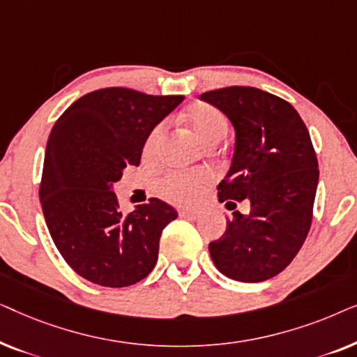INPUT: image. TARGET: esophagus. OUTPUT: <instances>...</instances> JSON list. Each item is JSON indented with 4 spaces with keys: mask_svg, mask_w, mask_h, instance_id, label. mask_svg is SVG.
Segmentation results:
<instances>
[{
    "mask_svg": "<svg viewBox=\"0 0 357 357\" xmlns=\"http://www.w3.org/2000/svg\"><path fill=\"white\" fill-rule=\"evenodd\" d=\"M178 214L187 219H197L199 216V213L195 211V209H178Z\"/></svg>",
    "mask_w": 357,
    "mask_h": 357,
    "instance_id": "1",
    "label": "esophagus"
}]
</instances>
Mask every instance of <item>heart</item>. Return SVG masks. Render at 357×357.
Returning <instances> with one entry per match:
<instances>
[{
  "label": "heart",
  "instance_id": "heart-1",
  "mask_svg": "<svg viewBox=\"0 0 357 357\" xmlns=\"http://www.w3.org/2000/svg\"><path fill=\"white\" fill-rule=\"evenodd\" d=\"M185 120L195 135L203 143L219 141L226 135L227 121L221 112L209 105L195 107L185 115ZM164 141V125L154 126L149 131L148 138L143 146L144 159H153L158 155L160 144ZM208 177L202 172H187V174H172L160 180L159 190L164 197L172 199L175 203L188 204L193 203L202 193Z\"/></svg>",
  "mask_w": 357,
  "mask_h": 357
}]
</instances>
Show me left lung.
I'll return each instance as SVG.
<instances>
[{"mask_svg": "<svg viewBox=\"0 0 357 357\" xmlns=\"http://www.w3.org/2000/svg\"><path fill=\"white\" fill-rule=\"evenodd\" d=\"M199 99L221 110L236 130L219 202L231 209L250 202V213L234 211L227 219L209 255L231 280L266 281L294 260L312 224L319 162L309 130L289 102L257 87H222Z\"/></svg>", "mask_w": 357, "mask_h": 357, "instance_id": "obj_1", "label": "left lung"}]
</instances>
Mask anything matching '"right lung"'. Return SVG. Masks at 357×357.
I'll return each instance as SVG.
<instances>
[{
	"instance_id": "1",
	"label": "right lung",
	"mask_w": 357,
	"mask_h": 357,
	"mask_svg": "<svg viewBox=\"0 0 357 357\" xmlns=\"http://www.w3.org/2000/svg\"><path fill=\"white\" fill-rule=\"evenodd\" d=\"M182 100L105 87L77 99L52 128L38 192L42 211L58 252L84 280L125 287L153 271L160 234L177 211L151 198L125 214L114 183L126 165H139L149 131Z\"/></svg>"
}]
</instances>
